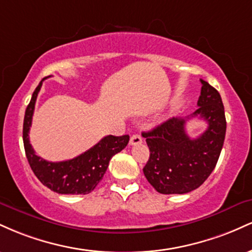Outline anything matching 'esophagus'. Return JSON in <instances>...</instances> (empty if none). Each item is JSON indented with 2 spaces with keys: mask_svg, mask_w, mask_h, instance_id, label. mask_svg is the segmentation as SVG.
Wrapping results in <instances>:
<instances>
[{
  "mask_svg": "<svg viewBox=\"0 0 252 252\" xmlns=\"http://www.w3.org/2000/svg\"><path fill=\"white\" fill-rule=\"evenodd\" d=\"M130 146H136V144H140L142 143V137H141V135H132L131 137H130Z\"/></svg>",
  "mask_w": 252,
  "mask_h": 252,
  "instance_id": "obj_1",
  "label": "esophagus"
}]
</instances>
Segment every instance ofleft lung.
I'll use <instances>...</instances> for the list:
<instances>
[{"label":"left lung","mask_w":252,"mask_h":252,"mask_svg":"<svg viewBox=\"0 0 252 252\" xmlns=\"http://www.w3.org/2000/svg\"><path fill=\"white\" fill-rule=\"evenodd\" d=\"M200 82L199 108L190 116L173 117L142 132L150 152L144 176L162 194H184L196 189L218 162L226 132L224 105L219 92L205 80ZM193 117L208 123V129L196 139H190L184 129Z\"/></svg>","instance_id":"left-lung-1"}]
</instances>
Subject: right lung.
<instances>
[{"mask_svg": "<svg viewBox=\"0 0 252 252\" xmlns=\"http://www.w3.org/2000/svg\"><path fill=\"white\" fill-rule=\"evenodd\" d=\"M42 82L39 83L27 109L24 120V146L32 170L42 185L59 194H88L102 180L111 158L126 147L129 135L103 137L92 148L77 158L60 162H50L37 156L30 142L32 126L37 94Z\"/></svg>", "mask_w": 252, "mask_h": 252, "instance_id": "obj_1", "label": "right lung"}]
</instances>
